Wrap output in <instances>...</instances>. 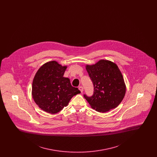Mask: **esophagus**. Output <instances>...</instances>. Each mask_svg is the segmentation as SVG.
<instances>
[{
  "label": "esophagus",
  "instance_id": "esophagus-1",
  "mask_svg": "<svg viewBox=\"0 0 157 157\" xmlns=\"http://www.w3.org/2000/svg\"><path fill=\"white\" fill-rule=\"evenodd\" d=\"M79 90L81 92H82L83 91V88L82 87V86H79Z\"/></svg>",
  "mask_w": 157,
  "mask_h": 157
}]
</instances>
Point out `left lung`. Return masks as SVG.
<instances>
[{"label": "left lung", "mask_w": 157, "mask_h": 157, "mask_svg": "<svg viewBox=\"0 0 157 157\" xmlns=\"http://www.w3.org/2000/svg\"><path fill=\"white\" fill-rule=\"evenodd\" d=\"M85 67L94 87L92 97L84 95L91 108L104 113L117 107L126 92L124 79L117 65L108 60L101 59Z\"/></svg>", "instance_id": "left-lung-1"}]
</instances>
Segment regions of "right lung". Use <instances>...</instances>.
Instances as JSON below:
<instances>
[{
	"label": "right lung",
	"instance_id": "add662e5",
	"mask_svg": "<svg viewBox=\"0 0 157 157\" xmlns=\"http://www.w3.org/2000/svg\"><path fill=\"white\" fill-rule=\"evenodd\" d=\"M67 66L57 61L44 63L34 76L32 96L36 104L45 112L54 114L67 106L71 98L81 93L73 87L70 79L63 77Z\"/></svg>",
	"mask_w": 157,
	"mask_h": 157
}]
</instances>
